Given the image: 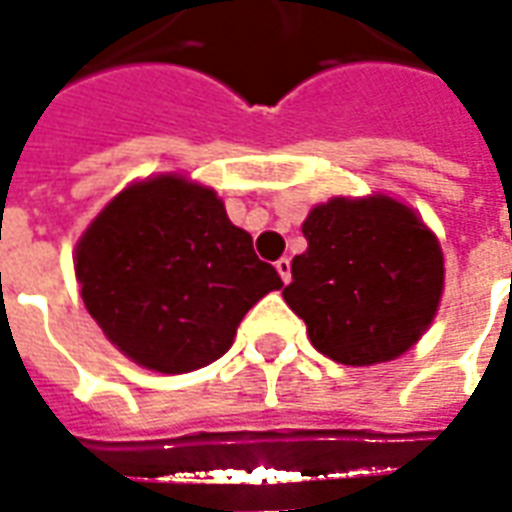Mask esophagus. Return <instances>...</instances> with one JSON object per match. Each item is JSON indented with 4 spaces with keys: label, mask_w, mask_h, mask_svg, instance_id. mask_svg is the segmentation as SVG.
I'll return each instance as SVG.
<instances>
[{
    "label": "esophagus",
    "mask_w": 512,
    "mask_h": 512,
    "mask_svg": "<svg viewBox=\"0 0 512 512\" xmlns=\"http://www.w3.org/2000/svg\"><path fill=\"white\" fill-rule=\"evenodd\" d=\"M277 271H279V277H282V282H290V260L288 257H279Z\"/></svg>",
    "instance_id": "34e87169"
}]
</instances>
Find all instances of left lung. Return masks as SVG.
Returning a JSON list of instances; mask_svg holds the SVG:
<instances>
[{"instance_id": "8db88e82", "label": "left lung", "mask_w": 512, "mask_h": 512, "mask_svg": "<svg viewBox=\"0 0 512 512\" xmlns=\"http://www.w3.org/2000/svg\"><path fill=\"white\" fill-rule=\"evenodd\" d=\"M307 252L293 257L282 290L312 345L340 365L365 367L406 354L439 310V238L386 194L334 197L301 224Z\"/></svg>"}]
</instances>
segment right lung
<instances>
[{
	"label": "right lung",
	"mask_w": 512,
	"mask_h": 512,
	"mask_svg": "<svg viewBox=\"0 0 512 512\" xmlns=\"http://www.w3.org/2000/svg\"><path fill=\"white\" fill-rule=\"evenodd\" d=\"M73 266L109 343L167 376L227 354L246 312L282 288L216 191L180 175L120 191L84 230Z\"/></svg>",
	"instance_id": "add662e5"
}]
</instances>
